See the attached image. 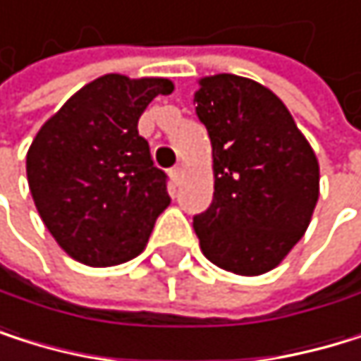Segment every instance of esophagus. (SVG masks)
I'll return each instance as SVG.
<instances>
[{"mask_svg": "<svg viewBox=\"0 0 361 361\" xmlns=\"http://www.w3.org/2000/svg\"><path fill=\"white\" fill-rule=\"evenodd\" d=\"M170 178H172L174 185H180V180H183V170H180V168H172V170H170Z\"/></svg>", "mask_w": 361, "mask_h": 361, "instance_id": "obj_1", "label": "esophagus"}]
</instances>
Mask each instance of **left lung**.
<instances>
[{
	"label": "left lung",
	"instance_id": "1",
	"mask_svg": "<svg viewBox=\"0 0 361 361\" xmlns=\"http://www.w3.org/2000/svg\"><path fill=\"white\" fill-rule=\"evenodd\" d=\"M193 103L211 137L215 174L211 207L193 217L200 247L226 271H271L312 219L317 154L286 105L252 79L204 77Z\"/></svg>",
	"mask_w": 361,
	"mask_h": 361
}]
</instances>
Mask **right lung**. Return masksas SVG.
Returning <instances> with one entry per match:
<instances>
[{
  "label": "right lung",
  "instance_id": "obj_1",
  "mask_svg": "<svg viewBox=\"0 0 361 361\" xmlns=\"http://www.w3.org/2000/svg\"><path fill=\"white\" fill-rule=\"evenodd\" d=\"M172 90L170 79L105 75L36 133L27 150L30 191L47 230L75 260L111 267L146 247L170 195L137 120Z\"/></svg>",
  "mask_w": 361,
  "mask_h": 361
}]
</instances>
